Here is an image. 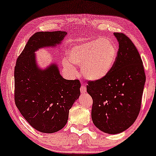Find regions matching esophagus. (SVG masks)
<instances>
[{
	"instance_id": "34e87169",
	"label": "esophagus",
	"mask_w": 156,
	"mask_h": 156,
	"mask_svg": "<svg viewBox=\"0 0 156 156\" xmlns=\"http://www.w3.org/2000/svg\"><path fill=\"white\" fill-rule=\"evenodd\" d=\"M86 92H87V89H86L85 86H84V85L81 86V87H80V92L82 93V94H85V93H86Z\"/></svg>"
}]
</instances>
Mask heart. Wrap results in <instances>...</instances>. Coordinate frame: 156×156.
Here are the masks:
<instances>
[{"label":"heart","instance_id":"heart-1","mask_svg":"<svg viewBox=\"0 0 156 156\" xmlns=\"http://www.w3.org/2000/svg\"><path fill=\"white\" fill-rule=\"evenodd\" d=\"M118 57V50L108 38L93 39L71 46L67 59L63 61L65 70L72 75L76 73L74 66L82 69L83 75L90 80L105 78L112 70Z\"/></svg>","mask_w":156,"mask_h":156}]
</instances>
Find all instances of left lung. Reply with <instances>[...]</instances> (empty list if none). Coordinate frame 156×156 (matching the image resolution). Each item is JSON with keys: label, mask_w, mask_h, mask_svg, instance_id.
I'll return each mask as SVG.
<instances>
[{"label": "left lung", "mask_w": 156, "mask_h": 156, "mask_svg": "<svg viewBox=\"0 0 156 156\" xmlns=\"http://www.w3.org/2000/svg\"><path fill=\"white\" fill-rule=\"evenodd\" d=\"M119 44L118 57L108 76L89 81L87 92L93 99L92 119L99 129L116 134L128 129L141 108L146 82L137 49L122 33H114Z\"/></svg>", "instance_id": "1"}]
</instances>
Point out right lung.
<instances>
[{"instance_id":"1","label":"right lung","mask_w":156,"mask_h":156,"mask_svg":"<svg viewBox=\"0 0 156 156\" xmlns=\"http://www.w3.org/2000/svg\"><path fill=\"white\" fill-rule=\"evenodd\" d=\"M66 35L62 31L34 34L15 68L16 106L30 125L43 133H54L63 128L69 110L80 94V81L64 78L56 62L45 69L37 62L36 52L59 46Z\"/></svg>"}]
</instances>
